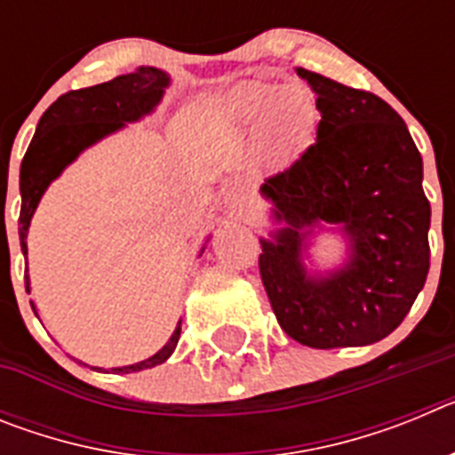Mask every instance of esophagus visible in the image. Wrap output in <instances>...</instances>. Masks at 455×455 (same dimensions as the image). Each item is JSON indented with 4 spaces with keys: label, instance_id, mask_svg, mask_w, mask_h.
Masks as SVG:
<instances>
[{
    "label": "esophagus",
    "instance_id": "1",
    "mask_svg": "<svg viewBox=\"0 0 455 455\" xmlns=\"http://www.w3.org/2000/svg\"><path fill=\"white\" fill-rule=\"evenodd\" d=\"M223 204H225V212H228V216H232V219H239V216H243L251 212L252 198L243 184H232V187L223 193Z\"/></svg>",
    "mask_w": 455,
    "mask_h": 455
}]
</instances>
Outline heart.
<instances>
[{
	"mask_svg": "<svg viewBox=\"0 0 455 455\" xmlns=\"http://www.w3.org/2000/svg\"><path fill=\"white\" fill-rule=\"evenodd\" d=\"M225 114L241 124L257 123L259 136L273 156H289L305 143L316 123L315 92L303 84L246 79L223 92Z\"/></svg>",
	"mask_w": 455,
	"mask_h": 455,
	"instance_id": "1",
	"label": "heart"
}]
</instances>
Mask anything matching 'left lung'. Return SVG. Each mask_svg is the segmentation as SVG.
<instances>
[{
	"mask_svg": "<svg viewBox=\"0 0 455 455\" xmlns=\"http://www.w3.org/2000/svg\"><path fill=\"white\" fill-rule=\"evenodd\" d=\"M316 92L315 146L259 187L275 230L259 273L291 339L312 348L367 347L396 331L424 289L431 204L424 166L401 116L385 100L296 68ZM339 231L345 262L308 268L319 231Z\"/></svg>",
	"mask_w": 455,
	"mask_h": 455,
	"instance_id": "8db88e82",
	"label": "left lung"
}]
</instances>
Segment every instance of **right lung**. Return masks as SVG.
Here are the masks:
<instances>
[{
	"mask_svg": "<svg viewBox=\"0 0 455 455\" xmlns=\"http://www.w3.org/2000/svg\"><path fill=\"white\" fill-rule=\"evenodd\" d=\"M168 86H171L168 72L143 66L130 75H120V77L111 79V82L66 92L47 108L43 118L38 120L29 150L24 155L22 166H20L22 209H20L18 223L20 246H22L24 255H27V232H29L31 219H34L36 207H38L47 187L84 150L120 132L127 123H139L140 118L150 116L159 107ZM24 283H27V291H31L29 273L24 275ZM31 307H34V303H31ZM180 332H182V319L178 321V328L172 331L171 339L162 351H156L152 357L140 360L136 364L114 367L111 371H143V369L166 363L178 347Z\"/></svg>",
	"mask_w": 455,
	"mask_h": 455,
	"instance_id": "obj_1",
	"label": "right lung"
}]
</instances>
